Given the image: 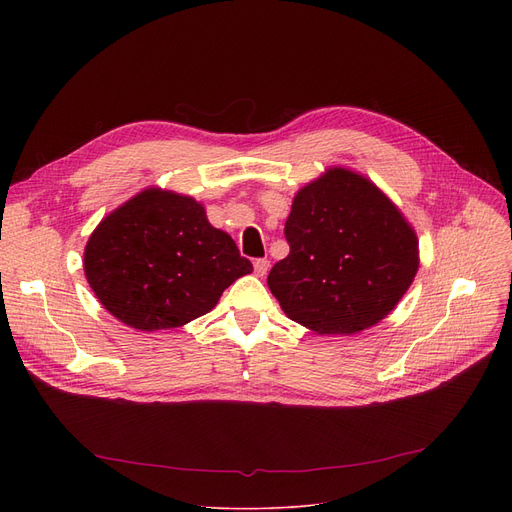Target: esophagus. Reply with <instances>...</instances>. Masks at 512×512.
<instances>
[{
  "label": "esophagus",
  "instance_id": "1",
  "mask_svg": "<svg viewBox=\"0 0 512 512\" xmlns=\"http://www.w3.org/2000/svg\"><path fill=\"white\" fill-rule=\"evenodd\" d=\"M253 267H255V274H257L259 278H263L267 272H270V261H267V259H257V261L253 263Z\"/></svg>",
  "mask_w": 512,
  "mask_h": 512
}]
</instances>
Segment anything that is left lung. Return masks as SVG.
<instances>
[{
    "label": "left lung",
    "mask_w": 512,
    "mask_h": 512,
    "mask_svg": "<svg viewBox=\"0 0 512 512\" xmlns=\"http://www.w3.org/2000/svg\"><path fill=\"white\" fill-rule=\"evenodd\" d=\"M284 234L290 253L267 286L292 321L317 334L380 324L419 267V240L405 215L371 180L344 168L301 188Z\"/></svg>",
    "instance_id": "1"
}]
</instances>
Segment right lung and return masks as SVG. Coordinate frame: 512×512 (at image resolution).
<instances>
[{
    "label": "right lung",
    "instance_id": "1",
    "mask_svg": "<svg viewBox=\"0 0 512 512\" xmlns=\"http://www.w3.org/2000/svg\"><path fill=\"white\" fill-rule=\"evenodd\" d=\"M251 272V261L207 222L201 203L161 188H145L112 211L85 247V276L99 303L143 332L205 315Z\"/></svg>",
    "mask_w": 512,
    "mask_h": 512
}]
</instances>
